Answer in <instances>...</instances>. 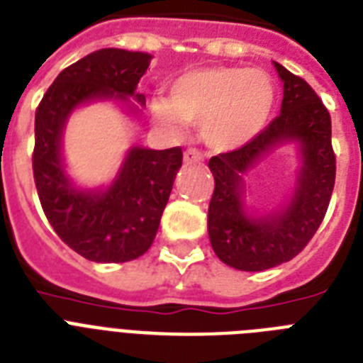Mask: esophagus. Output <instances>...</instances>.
Listing matches in <instances>:
<instances>
[{"label":"esophagus","mask_w":363,"mask_h":363,"mask_svg":"<svg viewBox=\"0 0 363 363\" xmlns=\"http://www.w3.org/2000/svg\"><path fill=\"white\" fill-rule=\"evenodd\" d=\"M203 160V155L197 149H194V147H190V149H186L184 151V162L186 164H191V162H201Z\"/></svg>","instance_id":"esophagus-1"}]
</instances>
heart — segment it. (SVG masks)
Listing matches in <instances>:
<instances>
[{
  "label": "heart",
  "mask_w": 363,
  "mask_h": 363,
  "mask_svg": "<svg viewBox=\"0 0 363 363\" xmlns=\"http://www.w3.org/2000/svg\"><path fill=\"white\" fill-rule=\"evenodd\" d=\"M276 99L272 78L259 69L208 67L177 76L167 99L151 102L156 125L182 134L186 123L199 125L212 151L240 149L267 126Z\"/></svg>",
  "instance_id": "heart-1"
}]
</instances>
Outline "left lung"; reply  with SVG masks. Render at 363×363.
<instances>
[{"label":"left lung","instance_id":"8db88e82","mask_svg":"<svg viewBox=\"0 0 363 363\" xmlns=\"http://www.w3.org/2000/svg\"><path fill=\"white\" fill-rule=\"evenodd\" d=\"M274 67L284 82L278 117L244 147L208 160L214 175L207 222L212 250L220 261L246 272L287 263L306 248L325 218L335 182L328 110L306 79L279 63ZM289 140L299 143L303 156L291 201L264 217H250L242 201V175Z\"/></svg>","mask_w":363,"mask_h":363}]
</instances>
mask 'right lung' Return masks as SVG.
<instances>
[{
    "label": "right lung",
    "instance_id": "1",
    "mask_svg": "<svg viewBox=\"0 0 363 363\" xmlns=\"http://www.w3.org/2000/svg\"><path fill=\"white\" fill-rule=\"evenodd\" d=\"M149 63L143 52L96 50L61 70L35 111L33 177L43 211L59 238L95 263H126L151 248L182 151L132 147L110 188L78 190L61 158L65 123L93 100L134 96L145 104L135 87Z\"/></svg>",
    "mask_w": 363,
    "mask_h": 363
}]
</instances>
